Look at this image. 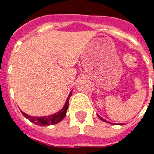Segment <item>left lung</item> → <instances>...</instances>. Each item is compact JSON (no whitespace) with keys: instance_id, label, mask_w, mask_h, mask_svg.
Segmentation results:
<instances>
[{"instance_id":"1","label":"left lung","mask_w":154,"mask_h":154,"mask_svg":"<svg viewBox=\"0 0 154 154\" xmlns=\"http://www.w3.org/2000/svg\"><path fill=\"white\" fill-rule=\"evenodd\" d=\"M98 117H99V118H100V119L102 120V121H105V122H107V121H106V120H105V119H102V118H100V116H98ZM120 124H121V123H120Z\"/></svg>"}]
</instances>
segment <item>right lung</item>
<instances>
[{"label":"right lung","mask_w":154,"mask_h":154,"mask_svg":"<svg viewBox=\"0 0 154 154\" xmlns=\"http://www.w3.org/2000/svg\"><path fill=\"white\" fill-rule=\"evenodd\" d=\"M72 95V92H70V93L68 96V98L66 99V104H65L64 107L58 111L57 113L52 115H48V116L45 117H33L30 116L28 114H26L23 112H22V114L25 118H26L27 119H29L32 122L36 124V125L40 126H48V125H54L56 123H58L61 122L66 116V111H67L68 106H69V100H70V96Z\"/></svg>","instance_id":"add662e5"}]
</instances>
